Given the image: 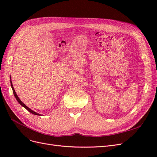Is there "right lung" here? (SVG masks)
Segmentation results:
<instances>
[{
  "mask_svg": "<svg viewBox=\"0 0 157 157\" xmlns=\"http://www.w3.org/2000/svg\"><path fill=\"white\" fill-rule=\"evenodd\" d=\"M10 82H11V86H12V90H13V95H14V96H15V98H16V99H17V101L19 102V103L21 105H22L23 107H24L28 111H29L30 113H31L32 114H33V115H40V114H39V113H36V112H35V111H32L31 109H29V107H28L27 106H26L24 103H23L20 99V98H18V96H17V94H16V92H15V90H14V88H13V85H12V81H10Z\"/></svg>",
  "mask_w": 157,
  "mask_h": 157,
  "instance_id": "right-lung-1",
  "label": "right lung"
}]
</instances>
